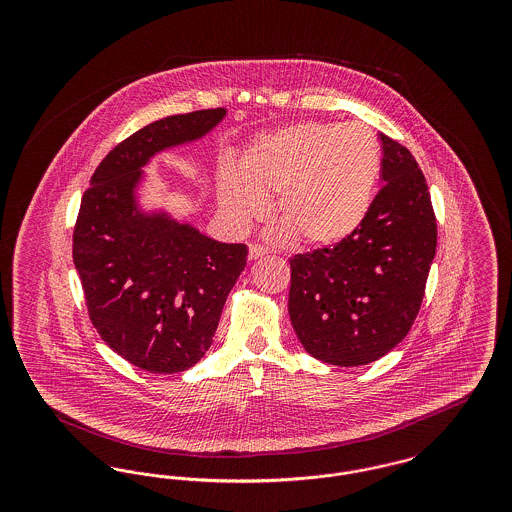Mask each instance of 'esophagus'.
<instances>
[{"instance_id": "esophagus-1", "label": "esophagus", "mask_w": 512, "mask_h": 512, "mask_svg": "<svg viewBox=\"0 0 512 512\" xmlns=\"http://www.w3.org/2000/svg\"><path fill=\"white\" fill-rule=\"evenodd\" d=\"M268 249L265 245L259 244H251L249 245V259L253 261V259H259V257H263V255H267Z\"/></svg>"}]
</instances>
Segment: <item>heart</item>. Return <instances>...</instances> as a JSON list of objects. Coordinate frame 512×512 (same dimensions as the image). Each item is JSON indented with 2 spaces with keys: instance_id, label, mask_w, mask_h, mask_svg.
<instances>
[{
  "instance_id": "b5f03b06",
  "label": "heart",
  "mask_w": 512,
  "mask_h": 512,
  "mask_svg": "<svg viewBox=\"0 0 512 512\" xmlns=\"http://www.w3.org/2000/svg\"><path fill=\"white\" fill-rule=\"evenodd\" d=\"M380 171V142L366 124L299 122L259 136L242 155L240 174L220 169V209L247 228L265 217V197L276 194L280 236L336 245L365 222Z\"/></svg>"
}]
</instances>
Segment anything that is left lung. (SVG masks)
Returning <instances> with one entry per match:
<instances>
[{
	"label": "left lung",
	"instance_id": "8db88e82",
	"mask_svg": "<svg viewBox=\"0 0 512 512\" xmlns=\"http://www.w3.org/2000/svg\"><path fill=\"white\" fill-rule=\"evenodd\" d=\"M378 138L384 186L365 222L340 244L290 259L293 330L307 353L330 365H368L409 334L436 255L426 178L407 147Z\"/></svg>",
	"mask_w": 512,
	"mask_h": 512
}]
</instances>
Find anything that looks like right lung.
<instances>
[{"label": "right lung", "mask_w": 512, "mask_h": 512, "mask_svg": "<svg viewBox=\"0 0 512 512\" xmlns=\"http://www.w3.org/2000/svg\"><path fill=\"white\" fill-rule=\"evenodd\" d=\"M224 109L151 122L113 147L82 195L73 232L90 320L115 353L151 374L194 366L247 263V245L220 244L188 224L134 213L132 188L163 147L209 132Z\"/></svg>", "instance_id": "right-lung-1"}]
</instances>
